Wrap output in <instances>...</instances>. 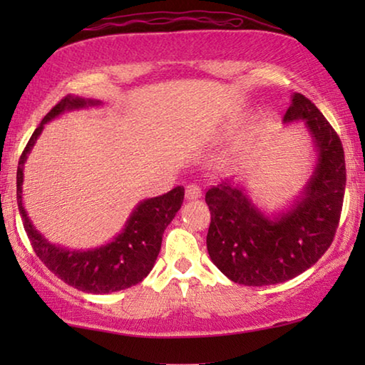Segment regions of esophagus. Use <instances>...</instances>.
I'll list each match as a JSON object with an SVG mask.
<instances>
[{"label":"esophagus","instance_id":"1","mask_svg":"<svg viewBox=\"0 0 365 365\" xmlns=\"http://www.w3.org/2000/svg\"><path fill=\"white\" fill-rule=\"evenodd\" d=\"M201 187L196 183H188L187 185V190H185V196H187V200H197V197H201Z\"/></svg>","mask_w":365,"mask_h":365}]
</instances>
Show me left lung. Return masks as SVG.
<instances>
[{"label":"left lung","mask_w":365,"mask_h":365,"mask_svg":"<svg viewBox=\"0 0 365 365\" xmlns=\"http://www.w3.org/2000/svg\"><path fill=\"white\" fill-rule=\"evenodd\" d=\"M304 120L317 164L292 209L267 217L242 187L225 180L209 188L207 252L222 274L246 287L294 279L330 248L341 215L346 165L341 140L304 95L294 93L283 122Z\"/></svg>","instance_id":"left-lung-1"}]
</instances>
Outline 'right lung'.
<instances>
[{
    "mask_svg": "<svg viewBox=\"0 0 365 365\" xmlns=\"http://www.w3.org/2000/svg\"><path fill=\"white\" fill-rule=\"evenodd\" d=\"M95 104H100V101L67 95L43 117L27 146L24 148L17 165V206H19L24 228L40 261L67 285L85 293L104 294L137 285L150 274L160 251L165 227L182 207L185 190L183 187H175L163 196L141 201L133 209L123 230L113 242L101 248L71 251L49 243L32 225L22 205L24 164L46 122L66 110L82 109Z\"/></svg>",
    "mask_w": 365,
    "mask_h": 365,
    "instance_id": "right-lung-1",
    "label": "right lung"
}]
</instances>
